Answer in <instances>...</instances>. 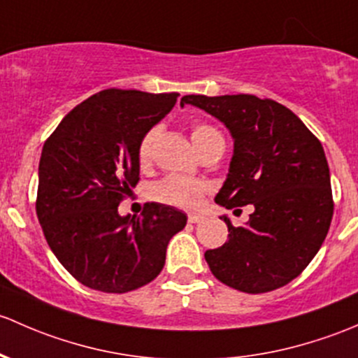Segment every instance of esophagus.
Masks as SVG:
<instances>
[{"label":"esophagus","mask_w":358,"mask_h":358,"mask_svg":"<svg viewBox=\"0 0 358 358\" xmlns=\"http://www.w3.org/2000/svg\"><path fill=\"white\" fill-rule=\"evenodd\" d=\"M201 220H203V215H196V213H193V215L187 217V222L189 224H198V222H201Z\"/></svg>","instance_id":"obj_1"}]
</instances>
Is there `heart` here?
I'll list each match as a JSON object with an SVG mask.
<instances>
[{
  "instance_id": "heart-1",
  "label": "heart",
  "mask_w": 358,
  "mask_h": 358,
  "mask_svg": "<svg viewBox=\"0 0 358 358\" xmlns=\"http://www.w3.org/2000/svg\"><path fill=\"white\" fill-rule=\"evenodd\" d=\"M158 136V127L150 129L145 136H143L141 143H139L138 157L141 164H146L152 158L155 139ZM222 136L215 131L213 127L206 124H194L191 127V141H193L194 148L200 152L205 148L208 143L213 139H219ZM208 191V184L203 180L189 179V178H180V176H171L158 180L152 187V196L160 203L176 206V208L182 210H196L198 206L203 201L205 193Z\"/></svg>"
}]
</instances>
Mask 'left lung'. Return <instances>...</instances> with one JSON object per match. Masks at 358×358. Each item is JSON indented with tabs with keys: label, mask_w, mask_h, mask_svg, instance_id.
<instances>
[{
	"label": "left lung",
	"mask_w": 358,
	"mask_h": 358,
	"mask_svg": "<svg viewBox=\"0 0 358 358\" xmlns=\"http://www.w3.org/2000/svg\"><path fill=\"white\" fill-rule=\"evenodd\" d=\"M205 110L234 141L229 174L215 201L253 205L243 227L227 215L229 239L206 250L219 281L245 293H265L301 274L322 246L333 219L329 165L319 139L289 108L253 94H187L180 106Z\"/></svg>",
	"instance_id": "left-lung-1"
}]
</instances>
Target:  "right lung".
I'll list each match as a JSON object with an SVG mask.
<instances>
[{"instance_id": "right-lung-1", "label": "right lung", "mask_w": 358, "mask_h": 358, "mask_svg": "<svg viewBox=\"0 0 358 358\" xmlns=\"http://www.w3.org/2000/svg\"><path fill=\"white\" fill-rule=\"evenodd\" d=\"M179 93L105 90L70 110L44 143L36 212L58 262L87 288L127 293L162 272L167 245L186 226L174 206L120 215L139 180V143Z\"/></svg>"}]
</instances>
